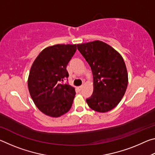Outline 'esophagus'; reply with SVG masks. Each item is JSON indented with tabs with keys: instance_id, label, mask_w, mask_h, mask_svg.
<instances>
[{
	"instance_id": "1",
	"label": "esophagus",
	"mask_w": 155,
	"mask_h": 155,
	"mask_svg": "<svg viewBox=\"0 0 155 155\" xmlns=\"http://www.w3.org/2000/svg\"><path fill=\"white\" fill-rule=\"evenodd\" d=\"M82 88H83V86H79V87H78V91H81V90H82Z\"/></svg>"
}]
</instances>
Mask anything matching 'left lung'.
Returning a JSON list of instances; mask_svg holds the SVG:
<instances>
[{
    "label": "left lung",
    "instance_id": "left-lung-1",
    "mask_svg": "<svg viewBox=\"0 0 155 155\" xmlns=\"http://www.w3.org/2000/svg\"><path fill=\"white\" fill-rule=\"evenodd\" d=\"M77 48L91 69L94 91L87 103L94 111L104 113L115 108L124 96L128 73L122 57L101 41L77 44Z\"/></svg>",
    "mask_w": 155,
    "mask_h": 155
}]
</instances>
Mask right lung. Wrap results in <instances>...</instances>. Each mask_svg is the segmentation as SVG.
I'll list each match as a JSON object with an SVG mask.
<instances>
[{
  "label": "right lung",
  "instance_id": "1",
  "mask_svg": "<svg viewBox=\"0 0 155 155\" xmlns=\"http://www.w3.org/2000/svg\"><path fill=\"white\" fill-rule=\"evenodd\" d=\"M76 44L47 47L37 57L30 70L28 87L37 107L51 117H59L71 108L75 90L64 81L69 77L67 65Z\"/></svg>",
  "mask_w": 155,
  "mask_h": 155
}]
</instances>
